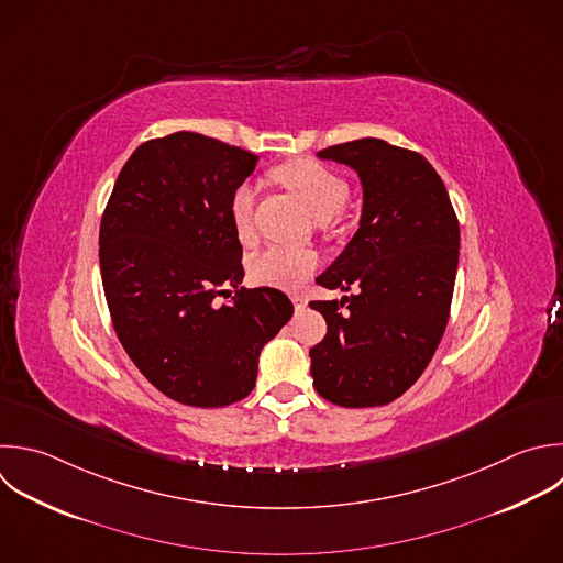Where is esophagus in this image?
Listing matches in <instances>:
<instances>
[{
	"mask_svg": "<svg viewBox=\"0 0 563 563\" xmlns=\"http://www.w3.org/2000/svg\"><path fill=\"white\" fill-rule=\"evenodd\" d=\"M290 299H292V303H295V310H297V312H303V310L308 308V301H306V297H303V295H290Z\"/></svg>",
	"mask_w": 563,
	"mask_h": 563,
	"instance_id": "1",
	"label": "esophagus"
}]
</instances>
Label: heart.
I'll return each instance as SVG.
<instances>
[{
	"label": "heart",
	"instance_id": "heart-1",
	"mask_svg": "<svg viewBox=\"0 0 563 563\" xmlns=\"http://www.w3.org/2000/svg\"><path fill=\"white\" fill-rule=\"evenodd\" d=\"M277 178L303 198L319 222H328L339 216L350 194V187L341 174L312 158H299L282 165L277 169ZM253 207L255 187L251 183H242L231 198V222L240 240H249L253 233ZM317 264V253L308 249L273 244L253 255L249 273L260 286L292 290L314 273Z\"/></svg>",
	"mask_w": 563,
	"mask_h": 563
}]
</instances>
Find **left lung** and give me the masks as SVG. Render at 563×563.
<instances>
[{
	"mask_svg": "<svg viewBox=\"0 0 563 563\" xmlns=\"http://www.w3.org/2000/svg\"><path fill=\"white\" fill-rule=\"evenodd\" d=\"M321 161L358 174L354 238L317 277L341 301H312L328 334L310 350L312 385L341 407L387 405L429 365L449 319L460 227L429 161L380 139L328 147Z\"/></svg>",
	"mask_w": 563,
	"mask_h": 563,
	"instance_id": "left-lung-1",
	"label": "left lung"
}]
</instances>
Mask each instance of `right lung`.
I'll list each match as a JSON object with an SVG mask.
<instances>
[{
	"mask_svg": "<svg viewBox=\"0 0 563 563\" xmlns=\"http://www.w3.org/2000/svg\"><path fill=\"white\" fill-rule=\"evenodd\" d=\"M257 158L196 132L143 143L121 169L99 233L114 330L143 376L191 407L246 398L262 347L290 321L277 288H244L233 191ZM236 288L231 305L214 297Z\"/></svg>",
	"mask_w": 563,
	"mask_h": 563,
	"instance_id": "add662e5",
	"label": "right lung"
}]
</instances>
